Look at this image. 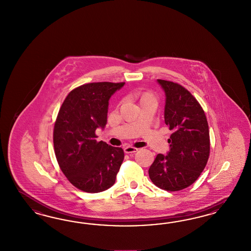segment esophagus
<instances>
[{
	"label": "esophagus",
	"mask_w": 251,
	"mask_h": 251,
	"mask_svg": "<svg viewBox=\"0 0 251 251\" xmlns=\"http://www.w3.org/2000/svg\"><path fill=\"white\" fill-rule=\"evenodd\" d=\"M138 151V148L132 147V146H127L124 148V152L126 153H132V152H136Z\"/></svg>",
	"instance_id": "obj_1"
}]
</instances>
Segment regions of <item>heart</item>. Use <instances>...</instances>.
Returning <instances> with one entry per match:
<instances>
[{
    "mask_svg": "<svg viewBox=\"0 0 251 251\" xmlns=\"http://www.w3.org/2000/svg\"><path fill=\"white\" fill-rule=\"evenodd\" d=\"M144 99H153L152 95L149 94V93H145L143 96H142V99L141 100H144Z\"/></svg>",
    "mask_w": 251,
    "mask_h": 251,
    "instance_id": "obj_1",
    "label": "heart"
}]
</instances>
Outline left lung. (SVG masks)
<instances>
[{"mask_svg": "<svg viewBox=\"0 0 251 251\" xmlns=\"http://www.w3.org/2000/svg\"><path fill=\"white\" fill-rule=\"evenodd\" d=\"M166 95L164 118L173 131L167 155L158 153L149 176L160 189L177 191L188 188L203 171L210 154L209 127L196 99L180 84L157 80Z\"/></svg>", "mask_w": 251, "mask_h": 251, "instance_id": "1", "label": "left lung"}]
</instances>
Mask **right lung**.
I'll list each match as a JSON object with an SVG mask.
<instances>
[{
	"mask_svg": "<svg viewBox=\"0 0 251 251\" xmlns=\"http://www.w3.org/2000/svg\"><path fill=\"white\" fill-rule=\"evenodd\" d=\"M125 83H91L69 93L54 125L55 155L61 171L79 190L109 189L124 159L121 147L97 142L96 129L106 127L108 101Z\"/></svg>",
	"mask_w": 251,
	"mask_h": 251,
	"instance_id": "obj_1",
	"label": "right lung"
}]
</instances>
